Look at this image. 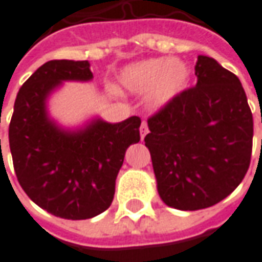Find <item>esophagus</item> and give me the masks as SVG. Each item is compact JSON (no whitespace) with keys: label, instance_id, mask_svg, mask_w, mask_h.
<instances>
[{"label":"esophagus","instance_id":"34e87169","mask_svg":"<svg viewBox=\"0 0 262 262\" xmlns=\"http://www.w3.org/2000/svg\"><path fill=\"white\" fill-rule=\"evenodd\" d=\"M149 132V129H148V123L146 121H142V124H141V138H145L146 136V133Z\"/></svg>","mask_w":262,"mask_h":262}]
</instances>
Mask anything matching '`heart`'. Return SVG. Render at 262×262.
Returning a JSON list of instances; mask_svg holds the SVG:
<instances>
[{"instance_id":"1","label":"heart","mask_w":262,"mask_h":262,"mask_svg":"<svg viewBox=\"0 0 262 262\" xmlns=\"http://www.w3.org/2000/svg\"><path fill=\"white\" fill-rule=\"evenodd\" d=\"M189 82L188 66L179 60L149 58L126 67L119 77V86L133 94H145L151 91V99L155 105H164L180 92Z\"/></svg>"}]
</instances>
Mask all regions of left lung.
I'll list each match as a JSON object with an SVG mask.
<instances>
[{"label":"left lung","instance_id":"8db88e82","mask_svg":"<svg viewBox=\"0 0 262 262\" xmlns=\"http://www.w3.org/2000/svg\"><path fill=\"white\" fill-rule=\"evenodd\" d=\"M196 86L185 89L148 119L161 199L177 210L208 208L229 196L251 164L254 120L237 76L198 55Z\"/></svg>","mask_w":262,"mask_h":262}]
</instances>
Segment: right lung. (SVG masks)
<instances>
[{"mask_svg":"<svg viewBox=\"0 0 262 262\" xmlns=\"http://www.w3.org/2000/svg\"><path fill=\"white\" fill-rule=\"evenodd\" d=\"M88 61L51 60L18 91L8 127L21 189L42 210L67 220L92 219L108 208L126 149L141 141V119L92 121L66 132L47 117L45 99L63 80H91ZM1 149V139H0Z\"/></svg>","mask_w":262,"mask_h":262,"instance_id":"add662e5","label":"right lung"}]
</instances>
